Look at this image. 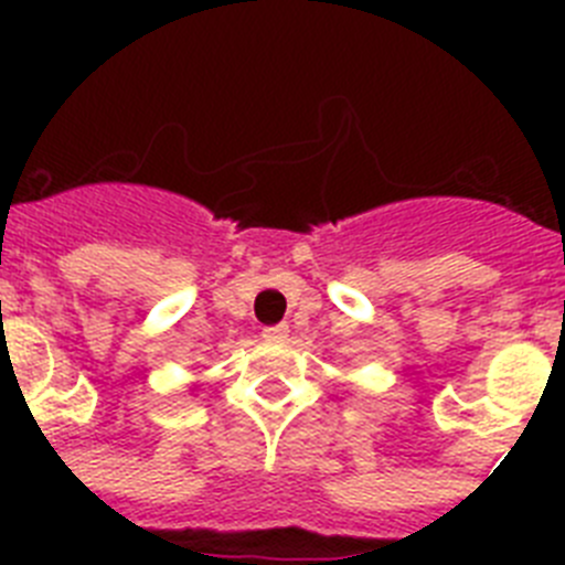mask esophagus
I'll list each match as a JSON object with an SVG mask.
<instances>
[{"label": "esophagus", "instance_id": "34e87169", "mask_svg": "<svg viewBox=\"0 0 565 565\" xmlns=\"http://www.w3.org/2000/svg\"><path fill=\"white\" fill-rule=\"evenodd\" d=\"M263 337H266L268 342H279V339H286V337H288V326L263 328Z\"/></svg>", "mask_w": 565, "mask_h": 565}]
</instances>
